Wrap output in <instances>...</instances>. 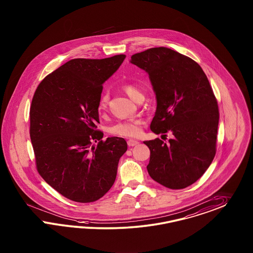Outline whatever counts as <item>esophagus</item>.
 <instances>
[{
  "label": "esophagus",
  "instance_id": "1",
  "mask_svg": "<svg viewBox=\"0 0 253 253\" xmlns=\"http://www.w3.org/2000/svg\"><path fill=\"white\" fill-rule=\"evenodd\" d=\"M138 143H139V142L136 141V140L129 139L127 141V144H128L129 147H134V146H136Z\"/></svg>",
  "mask_w": 253,
  "mask_h": 253
}]
</instances>
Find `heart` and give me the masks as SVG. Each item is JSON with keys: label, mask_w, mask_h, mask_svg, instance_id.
I'll list each match as a JSON object with an SVG mask.
<instances>
[{"label": "heart", "mask_w": 253, "mask_h": 253, "mask_svg": "<svg viewBox=\"0 0 253 253\" xmlns=\"http://www.w3.org/2000/svg\"><path fill=\"white\" fill-rule=\"evenodd\" d=\"M122 88L126 92V94L133 101L136 99L137 96L141 94L139 89L131 84L124 85ZM107 101H108L107 95H103L100 98L98 103L99 112L105 111L107 106ZM142 123L143 122L141 120H128V121L117 122L109 128V132L117 136H124V137L137 136L141 132Z\"/></svg>", "instance_id": "1"}]
</instances>
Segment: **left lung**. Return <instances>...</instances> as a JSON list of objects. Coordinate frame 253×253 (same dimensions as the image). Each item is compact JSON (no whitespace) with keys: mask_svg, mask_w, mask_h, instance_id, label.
Segmentation results:
<instances>
[{"mask_svg":"<svg viewBox=\"0 0 253 253\" xmlns=\"http://www.w3.org/2000/svg\"><path fill=\"white\" fill-rule=\"evenodd\" d=\"M145 70L157 99L150 123L156 134L171 131L173 138L145 141L150 150L147 169L158 183L172 190L197 181L216 154L218 102L200 65L167 47H153L131 57Z\"/></svg>","mask_w":253,"mask_h":253,"instance_id":"8db88e82","label":"left lung"}]
</instances>
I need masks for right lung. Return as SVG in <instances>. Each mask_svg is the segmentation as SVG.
<instances>
[{
    "label": "right lung",
    "instance_id": "obj_1",
    "mask_svg": "<svg viewBox=\"0 0 253 253\" xmlns=\"http://www.w3.org/2000/svg\"><path fill=\"white\" fill-rule=\"evenodd\" d=\"M125 58L121 54L71 60L46 76L35 90L30 136L36 168L46 183L70 200L94 202L115 182L127 143L117 136L104 141L96 124L103 84Z\"/></svg>",
    "mask_w": 253,
    "mask_h": 253
}]
</instances>
